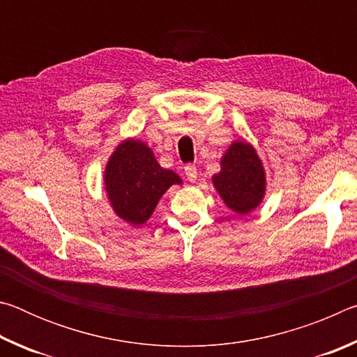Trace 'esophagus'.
<instances>
[{
    "label": "esophagus",
    "mask_w": 357,
    "mask_h": 357,
    "mask_svg": "<svg viewBox=\"0 0 357 357\" xmlns=\"http://www.w3.org/2000/svg\"><path fill=\"white\" fill-rule=\"evenodd\" d=\"M184 172H185V176L187 179L190 181V183H195L197 181V176H198V172H197V167L193 164H187L184 167Z\"/></svg>",
    "instance_id": "34e87169"
}]
</instances>
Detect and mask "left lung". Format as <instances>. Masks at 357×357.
<instances>
[{
	"label": "left lung",
	"instance_id": "obj_1",
	"mask_svg": "<svg viewBox=\"0 0 357 357\" xmlns=\"http://www.w3.org/2000/svg\"><path fill=\"white\" fill-rule=\"evenodd\" d=\"M213 183L223 203L234 213L249 214L255 209L266 192L264 167L255 148L247 142L229 144Z\"/></svg>",
	"mask_w": 357,
	"mask_h": 357
}]
</instances>
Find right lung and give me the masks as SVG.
Returning <instances> with one entry per match:
<instances>
[{
    "mask_svg": "<svg viewBox=\"0 0 357 357\" xmlns=\"http://www.w3.org/2000/svg\"><path fill=\"white\" fill-rule=\"evenodd\" d=\"M104 183L116 215L138 227L154 213L160 197L173 184H183V179L162 168L146 143L129 138L108 159Z\"/></svg>",
    "mask_w": 357,
    "mask_h": 357,
    "instance_id": "obj_1",
    "label": "right lung"
}]
</instances>
